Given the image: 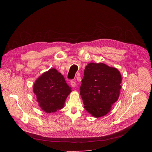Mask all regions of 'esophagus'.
Listing matches in <instances>:
<instances>
[{
	"instance_id": "esophagus-1",
	"label": "esophagus",
	"mask_w": 152,
	"mask_h": 152,
	"mask_svg": "<svg viewBox=\"0 0 152 152\" xmlns=\"http://www.w3.org/2000/svg\"><path fill=\"white\" fill-rule=\"evenodd\" d=\"M70 84H71L72 87H75V86H76V82L74 81V80H71Z\"/></svg>"
}]
</instances>
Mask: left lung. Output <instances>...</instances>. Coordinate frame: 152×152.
Returning a JSON list of instances; mask_svg holds the SVG:
<instances>
[{
	"label": "left lung",
	"instance_id": "8db88e82",
	"mask_svg": "<svg viewBox=\"0 0 152 152\" xmlns=\"http://www.w3.org/2000/svg\"><path fill=\"white\" fill-rule=\"evenodd\" d=\"M121 83L117 69L103 63L88 64L80 86L85 109L95 117L105 115L118 100Z\"/></svg>",
	"mask_w": 152,
	"mask_h": 152
}]
</instances>
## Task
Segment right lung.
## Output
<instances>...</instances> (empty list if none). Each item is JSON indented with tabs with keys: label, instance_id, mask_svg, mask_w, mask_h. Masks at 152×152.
I'll use <instances>...</instances> for the list:
<instances>
[{
	"label": "right lung",
	"instance_id": "add662e5",
	"mask_svg": "<svg viewBox=\"0 0 152 152\" xmlns=\"http://www.w3.org/2000/svg\"><path fill=\"white\" fill-rule=\"evenodd\" d=\"M71 91L64 76L55 69L43 73L34 85V93L39 106L47 113L62 109Z\"/></svg>",
	"mask_w": 152,
	"mask_h": 152
}]
</instances>
